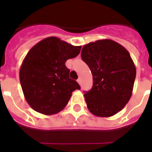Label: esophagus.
Returning a JSON list of instances; mask_svg holds the SVG:
<instances>
[{"label": "esophagus", "instance_id": "obj_1", "mask_svg": "<svg viewBox=\"0 0 152 152\" xmlns=\"http://www.w3.org/2000/svg\"><path fill=\"white\" fill-rule=\"evenodd\" d=\"M77 83H78L79 84H80V83H81V80L80 78H79L78 80H77Z\"/></svg>", "mask_w": 152, "mask_h": 152}]
</instances>
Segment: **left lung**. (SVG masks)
<instances>
[{"label": "left lung", "mask_w": 152, "mask_h": 152, "mask_svg": "<svg viewBox=\"0 0 152 152\" xmlns=\"http://www.w3.org/2000/svg\"><path fill=\"white\" fill-rule=\"evenodd\" d=\"M81 57L94 81L83 95L89 111L102 118L118 113L129 101L136 78L129 53L113 40L102 39L83 46Z\"/></svg>", "instance_id": "8db88e82"}]
</instances>
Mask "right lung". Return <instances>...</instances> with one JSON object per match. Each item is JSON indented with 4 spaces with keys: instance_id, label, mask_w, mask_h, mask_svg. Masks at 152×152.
Returning <instances> with one entry per match:
<instances>
[{
    "instance_id": "right-lung-1",
    "label": "right lung",
    "mask_w": 152,
    "mask_h": 152,
    "mask_svg": "<svg viewBox=\"0 0 152 152\" xmlns=\"http://www.w3.org/2000/svg\"><path fill=\"white\" fill-rule=\"evenodd\" d=\"M57 37H49L34 45L20 67V80L27 103L42 114L52 115L66 106L72 93L80 87L69 78L68 59L80 52Z\"/></svg>"
}]
</instances>
